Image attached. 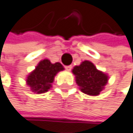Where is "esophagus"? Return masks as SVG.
I'll list each match as a JSON object with an SVG mask.
<instances>
[{"mask_svg": "<svg viewBox=\"0 0 133 133\" xmlns=\"http://www.w3.org/2000/svg\"><path fill=\"white\" fill-rule=\"evenodd\" d=\"M64 68L67 69V70H71L72 69V66L71 65H67V66H64Z\"/></svg>", "mask_w": 133, "mask_h": 133, "instance_id": "34e87169", "label": "esophagus"}]
</instances>
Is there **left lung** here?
<instances>
[{
	"label": "left lung",
	"instance_id": "left-lung-1",
	"mask_svg": "<svg viewBox=\"0 0 133 133\" xmlns=\"http://www.w3.org/2000/svg\"><path fill=\"white\" fill-rule=\"evenodd\" d=\"M75 81L81 91L87 95L97 96L108 82V76L98 70L92 63L84 61L73 69Z\"/></svg>",
	"mask_w": 133,
	"mask_h": 133
}]
</instances>
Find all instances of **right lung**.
<instances>
[{
  "label": "right lung",
  "instance_id": "right-lung-1",
  "mask_svg": "<svg viewBox=\"0 0 133 133\" xmlns=\"http://www.w3.org/2000/svg\"><path fill=\"white\" fill-rule=\"evenodd\" d=\"M63 69L64 68L60 63L52 64L48 59H44L39 63L35 70L29 75L27 84L30 87L32 92H46L52 87L56 74Z\"/></svg>",
  "mask_w": 133,
  "mask_h": 133
}]
</instances>
